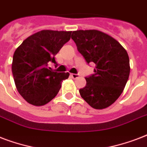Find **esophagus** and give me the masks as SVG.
I'll use <instances>...</instances> for the list:
<instances>
[{
    "instance_id": "1",
    "label": "esophagus",
    "mask_w": 147,
    "mask_h": 147,
    "mask_svg": "<svg viewBox=\"0 0 147 147\" xmlns=\"http://www.w3.org/2000/svg\"><path fill=\"white\" fill-rule=\"evenodd\" d=\"M70 76H71V78H77L79 77V75H78V74H71Z\"/></svg>"
}]
</instances>
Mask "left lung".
I'll use <instances>...</instances> for the list:
<instances>
[{"label":"left lung","mask_w":147,"mask_h":147,"mask_svg":"<svg viewBox=\"0 0 147 147\" xmlns=\"http://www.w3.org/2000/svg\"><path fill=\"white\" fill-rule=\"evenodd\" d=\"M71 39L86 62L94 64V73L85 77L81 97L94 109H104L115 102L123 92L130 75L126 49L115 39L96 30H76Z\"/></svg>","instance_id":"left-lung-1"}]
</instances>
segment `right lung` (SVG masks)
Here are the masks:
<instances>
[{
  "label": "right lung",
  "mask_w": 147,
  "mask_h": 147,
  "mask_svg": "<svg viewBox=\"0 0 147 147\" xmlns=\"http://www.w3.org/2000/svg\"><path fill=\"white\" fill-rule=\"evenodd\" d=\"M71 31L43 30L26 38L13 56L12 73L17 91L30 105L42 106L57 95L69 72H55L49 62L71 38Z\"/></svg>",
  "instance_id": "add662e5"
}]
</instances>
